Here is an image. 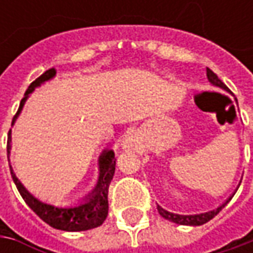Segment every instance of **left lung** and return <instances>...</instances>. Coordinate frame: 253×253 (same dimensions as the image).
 <instances>
[{"mask_svg":"<svg viewBox=\"0 0 253 253\" xmlns=\"http://www.w3.org/2000/svg\"><path fill=\"white\" fill-rule=\"evenodd\" d=\"M207 77H209V80L211 82V83L214 84V85L221 87V88H224V90H228V88H227V85L219 80L218 76L214 73L212 70H210L209 67H207ZM229 200L231 199L227 200V201H225L222 206H219L217 210H212V211L204 212V214H197V215H179V214H173V212H169V211L163 210L162 207H159V206H158V211H159V214H161L163 218L169 219V221H173V222L180 224V225H203V224L209 222L210 219L214 218V217L218 214L219 211L227 206V203H228Z\"/></svg>","mask_w":253,"mask_h":253,"instance_id":"left-lung-1","label":"left lung"}]
</instances>
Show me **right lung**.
Listing matches in <instances>:
<instances>
[{
	"instance_id": "right-lung-1",
	"label": "right lung",
	"mask_w": 253,
	"mask_h": 253,
	"mask_svg": "<svg viewBox=\"0 0 253 253\" xmlns=\"http://www.w3.org/2000/svg\"><path fill=\"white\" fill-rule=\"evenodd\" d=\"M56 70L54 69H49L46 70L42 76H39L35 82L31 83V85L28 87V90L25 92V98H22V101L19 104L18 112L14 115V124L15 118L18 117V114L21 111L22 105H24L26 95L29 92L34 91L35 87L41 85V84L52 79ZM11 133H8V145H6V151L9 155V149H11ZM115 156L112 151H105L100 156V179L98 183L95 186V189L91 193V196L88 197V201L79 206V207H73V209H57L53 206H47L43 204L41 201L35 199L34 196H31L24 186L19 183V180L16 179V176L14 174V171L11 169V176L14 180L15 186L19 191V194L22 196V199L25 200V203L34 210V212L41 219H43L46 224H49L50 227H53L56 229H62V231H87V229L95 228L100 227L102 222L105 221L107 215H108V187L111 183L114 173H115Z\"/></svg>"
}]
</instances>
